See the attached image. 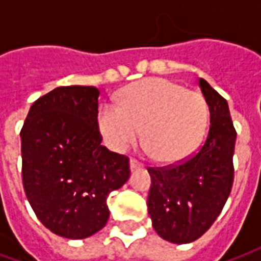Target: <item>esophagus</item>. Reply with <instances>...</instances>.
Masks as SVG:
<instances>
[{"label": "esophagus", "mask_w": 261, "mask_h": 261, "mask_svg": "<svg viewBox=\"0 0 261 261\" xmlns=\"http://www.w3.org/2000/svg\"><path fill=\"white\" fill-rule=\"evenodd\" d=\"M140 168H142L141 162H138L137 159L131 158L130 159V169L131 170H136V169H140Z\"/></svg>", "instance_id": "obj_1"}]
</instances>
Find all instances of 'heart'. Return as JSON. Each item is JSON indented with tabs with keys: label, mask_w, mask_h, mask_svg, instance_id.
I'll use <instances>...</instances> for the list:
<instances>
[{
	"label": "heart",
	"mask_w": 261,
	"mask_h": 261,
	"mask_svg": "<svg viewBox=\"0 0 261 261\" xmlns=\"http://www.w3.org/2000/svg\"><path fill=\"white\" fill-rule=\"evenodd\" d=\"M208 123V105L201 93L165 78H147L127 86L119 106L105 105L97 125L116 151L140 138L149 155L162 164L190 156L201 142Z\"/></svg>",
	"instance_id": "1"
}]
</instances>
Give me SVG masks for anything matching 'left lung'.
Listing matches in <instances>:
<instances>
[{"label":"left lung","instance_id":"obj_1","mask_svg":"<svg viewBox=\"0 0 261 261\" xmlns=\"http://www.w3.org/2000/svg\"><path fill=\"white\" fill-rule=\"evenodd\" d=\"M210 109V130L196 155L175 166L149 168L148 214L162 239L176 245L202 236L217 219L233 183L236 131L228 102L200 78Z\"/></svg>","mask_w":261,"mask_h":261}]
</instances>
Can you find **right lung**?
Here are the masks:
<instances>
[{
  "instance_id": "add662e5",
  "label": "right lung",
  "mask_w": 261,
  "mask_h": 261,
  "mask_svg": "<svg viewBox=\"0 0 261 261\" xmlns=\"http://www.w3.org/2000/svg\"><path fill=\"white\" fill-rule=\"evenodd\" d=\"M95 86H60L32 105L20 131L22 180L39 221L85 239L109 219L108 197L130 177L128 158L103 147Z\"/></svg>"
}]
</instances>
